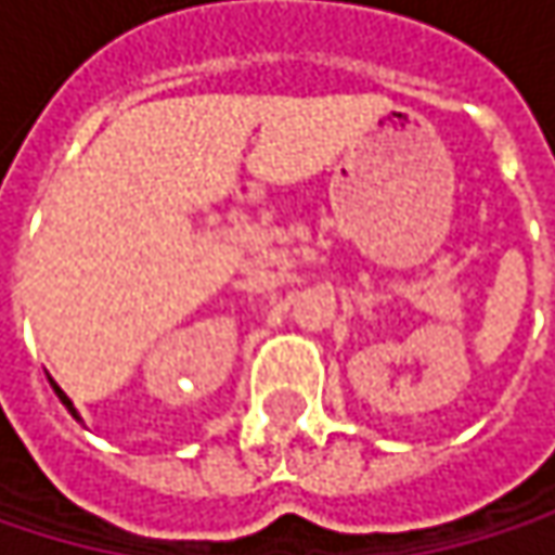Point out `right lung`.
Instances as JSON below:
<instances>
[{
	"instance_id": "add662e5",
	"label": "right lung",
	"mask_w": 555,
	"mask_h": 555,
	"mask_svg": "<svg viewBox=\"0 0 555 555\" xmlns=\"http://www.w3.org/2000/svg\"><path fill=\"white\" fill-rule=\"evenodd\" d=\"M51 386H54L56 398H60V401H63V408H66V411H69V414H73V417H76V421H82V417H79V411H76V408H73V401H69V398H66V391H63V388L56 386L54 379H51Z\"/></svg>"
}]
</instances>
